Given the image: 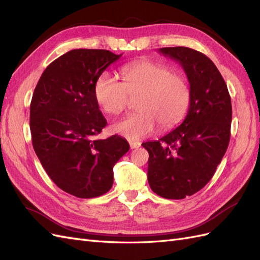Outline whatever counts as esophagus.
I'll return each instance as SVG.
<instances>
[{"mask_svg": "<svg viewBox=\"0 0 260 260\" xmlns=\"http://www.w3.org/2000/svg\"><path fill=\"white\" fill-rule=\"evenodd\" d=\"M141 146V143L140 142H130V147L132 148V149H135V148H138V147H140Z\"/></svg>", "mask_w": 260, "mask_h": 260, "instance_id": "esophagus-1", "label": "esophagus"}]
</instances>
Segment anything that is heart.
Here are the masks:
<instances>
[{"mask_svg": "<svg viewBox=\"0 0 260 260\" xmlns=\"http://www.w3.org/2000/svg\"><path fill=\"white\" fill-rule=\"evenodd\" d=\"M121 83L107 73L100 75L94 84V95L102 111L118 115L137 99V114L113 123L111 130L129 141L151 136L157 123L161 129L176 125L185 115L191 91L182 76L158 62L140 61L120 69Z\"/></svg>", "mask_w": 260, "mask_h": 260, "instance_id": "heart-1", "label": "heart"}]
</instances>
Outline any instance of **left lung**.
<instances>
[{
	"instance_id": "1",
	"label": "left lung",
	"mask_w": 260,
	"mask_h": 260,
	"mask_svg": "<svg viewBox=\"0 0 260 260\" xmlns=\"http://www.w3.org/2000/svg\"><path fill=\"white\" fill-rule=\"evenodd\" d=\"M182 66L190 83L183 122L158 141L142 143L149 154L147 180L154 193L182 200L205 186L230 141L231 98L218 68L205 54L184 46L161 48Z\"/></svg>"
}]
</instances>
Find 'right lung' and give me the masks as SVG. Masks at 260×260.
<instances>
[{"label":"right lung","mask_w":260,"mask_h":260,"mask_svg":"<svg viewBox=\"0 0 260 260\" xmlns=\"http://www.w3.org/2000/svg\"><path fill=\"white\" fill-rule=\"evenodd\" d=\"M121 55L69 51L46 67L31 100L30 131L38 158L53 182L77 198H98L111 190L115 164L130 148L116 135L93 139L107 123L94 84Z\"/></svg>","instance_id":"obj_1"}]
</instances>
